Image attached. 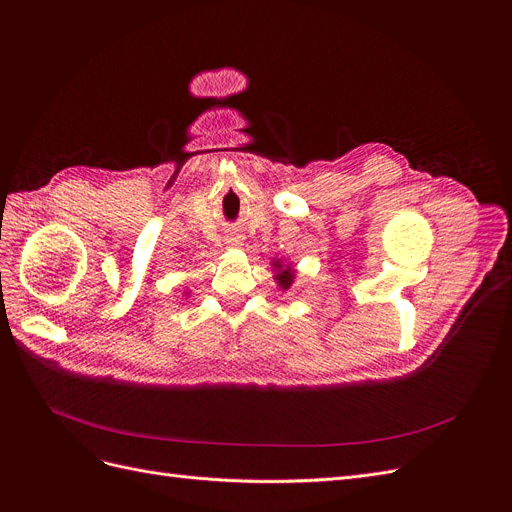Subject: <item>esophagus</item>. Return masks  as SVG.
Instances as JSON below:
<instances>
[{"label": "esophagus", "mask_w": 512, "mask_h": 512, "mask_svg": "<svg viewBox=\"0 0 512 512\" xmlns=\"http://www.w3.org/2000/svg\"><path fill=\"white\" fill-rule=\"evenodd\" d=\"M232 245L238 247V245H240V238H232Z\"/></svg>", "instance_id": "34e87169"}]
</instances>
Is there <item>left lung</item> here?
<instances>
[{
	"label": "left lung",
	"instance_id": "left-lung-1",
	"mask_svg": "<svg viewBox=\"0 0 512 512\" xmlns=\"http://www.w3.org/2000/svg\"><path fill=\"white\" fill-rule=\"evenodd\" d=\"M274 267H276V280H278V284H280V288H290V284H292V280H294V272H292V267H284L280 261H274Z\"/></svg>",
	"mask_w": 512,
	"mask_h": 512
}]
</instances>
